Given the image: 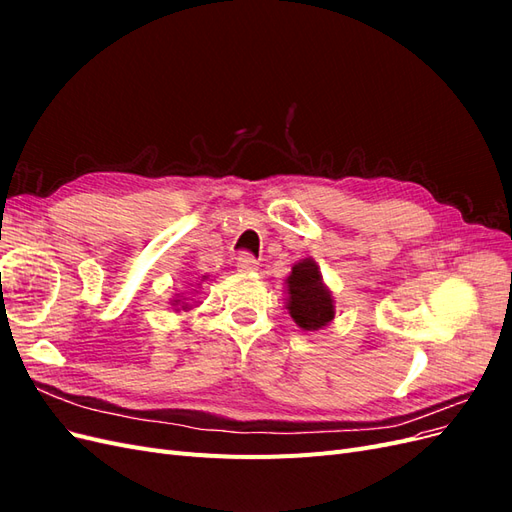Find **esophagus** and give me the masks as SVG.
I'll use <instances>...</instances> for the list:
<instances>
[{"label": "esophagus", "mask_w": 512, "mask_h": 512, "mask_svg": "<svg viewBox=\"0 0 512 512\" xmlns=\"http://www.w3.org/2000/svg\"><path fill=\"white\" fill-rule=\"evenodd\" d=\"M237 267L239 271H254L258 269V260L250 252H241L237 258Z\"/></svg>", "instance_id": "1"}]
</instances>
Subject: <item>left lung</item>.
<instances>
[{"instance_id":"8db88e82","label":"left lung","mask_w":512,"mask_h":512,"mask_svg":"<svg viewBox=\"0 0 512 512\" xmlns=\"http://www.w3.org/2000/svg\"><path fill=\"white\" fill-rule=\"evenodd\" d=\"M288 312L305 331H318L333 320L335 307L331 290L322 284V275L314 260H301L288 275Z\"/></svg>"}]
</instances>
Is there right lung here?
<instances>
[{"instance_id": "right-lung-1", "label": "right lung", "mask_w": 512, "mask_h": 512, "mask_svg": "<svg viewBox=\"0 0 512 512\" xmlns=\"http://www.w3.org/2000/svg\"><path fill=\"white\" fill-rule=\"evenodd\" d=\"M175 303H177V301H175Z\"/></svg>"}]
</instances>
